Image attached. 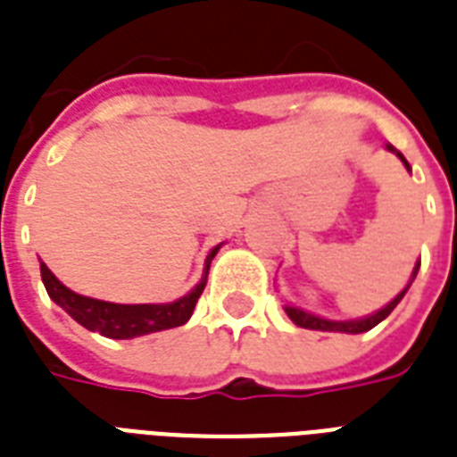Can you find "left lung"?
I'll use <instances>...</instances> for the list:
<instances>
[{"label": "left lung", "mask_w": 457, "mask_h": 457, "mask_svg": "<svg viewBox=\"0 0 457 457\" xmlns=\"http://www.w3.org/2000/svg\"><path fill=\"white\" fill-rule=\"evenodd\" d=\"M391 152H396L394 146H389ZM401 161H403V165L411 170V165H408V161L403 158V154H396ZM412 275H418V265H415V272ZM411 287V285H408ZM408 287H405L403 292L398 294L396 299L391 301V303H386L382 308V311H377L375 315H370V318H362V320H348V322H337V320H325V318H318V315H311V312L301 311V308H294V305H287V315L292 318L294 325L303 327V329H320V332H346V334H361V332H368V329H372L375 325H379L386 315H389L394 308L398 305V301L403 299L405 292H408Z\"/></svg>", "instance_id": "1"}]
</instances>
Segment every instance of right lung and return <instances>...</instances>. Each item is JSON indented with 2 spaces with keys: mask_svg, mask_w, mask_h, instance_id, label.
Instances as JSON below:
<instances>
[{
  "mask_svg": "<svg viewBox=\"0 0 457 457\" xmlns=\"http://www.w3.org/2000/svg\"><path fill=\"white\" fill-rule=\"evenodd\" d=\"M218 249L220 246H215L208 253L206 275ZM39 272H42V282H45L46 294H49V299L54 303H59L75 322H80L82 327L104 334L109 339H132V337H142V334L161 332V329L185 325L187 320L192 318L194 305H196L204 287H206V275H204V279L194 287L192 292L182 296V299L172 301V303L123 305L89 299V296H80V294L71 292L66 285H61L59 279L54 278V272L45 263H39Z\"/></svg>",
  "mask_w": 457,
  "mask_h": 457,
  "instance_id": "right-lung-1",
  "label": "right lung"
}]
</instances>
